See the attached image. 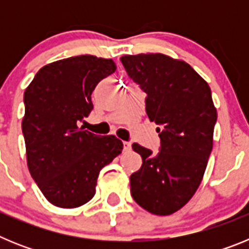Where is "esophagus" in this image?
<instances>
[{"mask_svg":"<svg viewBox=\"0 0 249 249\" xmlns=\"http://www.w3.org/2000/svg\"><path fill=\"white\" fill-rule=\"evenodd\" d=\"M131 148H132L131 142H123V149H124V151H131Z\"/></svg>","mask_w":249,"mask_h":249,"instance_id":"obj_1","label":"esophagus"}]
</instances>
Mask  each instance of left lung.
Listing matches in <instances>:
<instances>
[{
    "label": "left lung",
    "instance_id": "8db88e82",
    "mask_svg": "<svg viewBox=\"0 0 249 249\" xmlns=\"http://www.w3.org/2000/svg\"><path fill=\"white\" fill-rule=\"evenodd\" d=\"M121 62L146 93L160 140L157 153L132 144L142 157L129 177L132 198L153 214H172L192 198L212 151L217 111L210 86L188 63L166 54H127Z\"/></svg>",
    "mask_w": 249,
    "mask_h": 249
}]
</instances>
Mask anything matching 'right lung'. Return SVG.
<instances>
[{"mask_svg": "<svg viewBox=\"0 0 249 249\" xmlns=\"http://www.w3.org/2000/svg\"><path fill=\"white\" fill-rule=\"evenodd\" d=\"M116 71L113 59L91 54L43 66L25 91V137L30 173L48 202L76 208L96 193L101 169L122 152L117 137L78 127L93 109L91 94Z\"/></svg>", "mask_w": 249, "mask_h": 249, "instance_id": "add662e5", "label": "right lung"}]
</instances>
